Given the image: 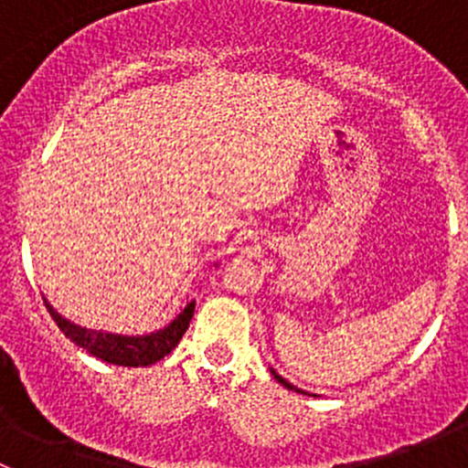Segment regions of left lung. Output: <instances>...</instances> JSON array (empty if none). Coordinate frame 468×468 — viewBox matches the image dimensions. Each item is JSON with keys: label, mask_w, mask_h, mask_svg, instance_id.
<instances>
[{"label": "left lung", "mask_w": 468, "mask_h": 468, "mask_svg": "<svg viewBox=\"0 0 468 468\" xmlns=\"http://www.w3.org/2000/svg\"><path fill=\"white\" fill-rule=\"evenodd\" d=\"M271 374H273V378H276L278 382H281V385H282V387H287V389H294V391H301V389H296V387H294V385H290V382H287L285 378H281V376H278V374H276V371H273V369H271ZM301 394H305V391H301Z\"/></svg>", "instance_id": "obj_1"}]
</instances>
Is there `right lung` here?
<instances>
[{
  "label": "right lung",
  "mask_w": 468,
  "mask_h": 468,
  "mask_svg": "<svg viewBox=\"0 0 468 468\" xmlns=\"http://www.w3.org/2000/svg\"><path fill=\"white\" fill-rule=\"evenodd\" d=\"M45 305L56 325L63 330L65 337L72 339L77 346L86 348L90 356L122 367H149L154 365V362L163 360V357L169 356V353L174 351V346L181 342L187 325H190L192 314H195V301H192V303L187 305L172 324L165 325L163 330L143 335V337H126V335L97 333V330H86L81 328V325H74L72 322L60 317L47 301Z\"/></svg>",
  "instance_id": "obj_1"
}]
</instances>
